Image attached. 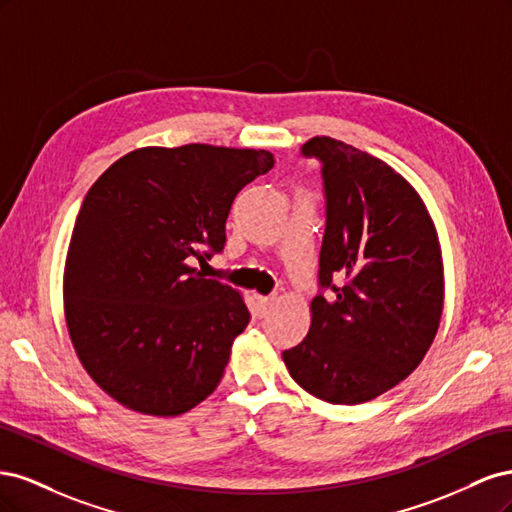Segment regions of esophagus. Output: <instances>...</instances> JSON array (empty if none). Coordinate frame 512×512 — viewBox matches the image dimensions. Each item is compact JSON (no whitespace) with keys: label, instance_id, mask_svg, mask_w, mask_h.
<instances>
[{"label":"esophagus","instance_id":"obj_1","mask_svg":"<svg viewBox=\"0 0 512 512\" xmlns=\"http://www.w3.org/2000/svg\"><path fill=\"white\" fill-rule=\"evenodd\" d=\"M275 303V297H260L258 299V316H267L271 312V307Z\"/></svg>","mask_w":512,"mask_h":512}]
</instances>
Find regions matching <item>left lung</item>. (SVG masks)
<instances>
[{
	"mask_svg": "<svg viewBox=\"0 0 512 512\" xmlns=\"http://www.w3.org/2000/svg\"><path fill=\"white\" fill-rule=\"evenodd\" d=\"M305 156L322 162L327 228L312 324L284 350L290 378L335 406H356L393 389L423 361L444 309V267L436 224L393 166L367 151L314 136ZM335 276L340 282L333 287Z\"/></svg>",
	"mask_w": 512,
	"mask_h": 512,
	"instance_id": "1",
	"label": "left lung"
}]
</instances>
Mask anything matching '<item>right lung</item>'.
I'll use <instances>...</instances> for the list:
<instances>
[{
  "mask_svg": "<svg viewBox=\"0 0 512 512\" xmlns=\"http://www.w3.org/2000/svg\"><path fill=\"white\" fill-rule=\"evenodd\" d=\"M271 168L265 149L141 147L89 188L68 245L64 316L89 378L123 408L179 416L218 389L250 312L192 262L222 252L232 200Z\"/></svg>",
  "mask_w": 512,
  "mask_h": 512,
  "instance_id": "obj_1",
  "label": "right lung"
}]
</instances>
